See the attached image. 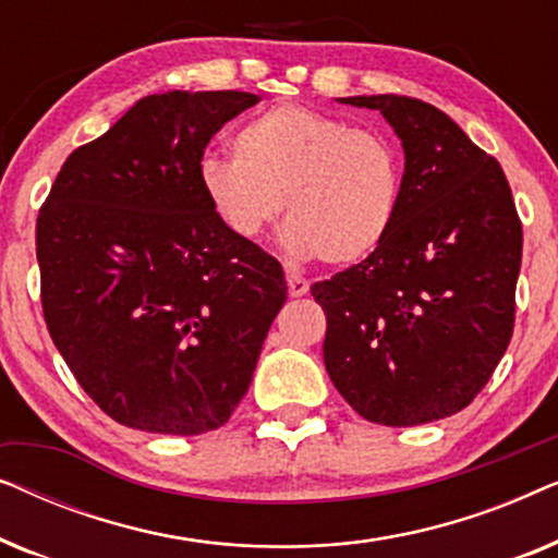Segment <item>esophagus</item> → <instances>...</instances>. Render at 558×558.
Returning a JSON list of instances; mask_svg holds the SVG:
<instances>
[{"mask_svg":"<svg viewBox=\"0 0 558 558\" xmlns=\"http://www.w3.org/2000/svg\"><path fill=\"white\" fill-rule=\"evenodd\" d=\"M287 287H289V296H304L310 292V281L296 277V274H287Z\"/></svg>","mask_w":558,"mask_h":558,"instance_id":"1","label":"esophagus"}]
</instances>
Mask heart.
Masks as SVG:
<instances>
[{
    "mask_svg": "<svg viewBox=\"0 0 558 558\" xmlns=\"http://www.w3.org/2000/svg\"><path fill=\"white\" fill-rule=\"evenodd\" d=\"M231 151L233 159H203L197 180L233 239H258L284 210L289 254L353 266L391 233L401 157L376 129H350L307 106H274L235 129Z\"/></svg>",
    "mask_w": 558,
    "mask_h": 558,
    "instance_id": "heart-1",
    "label": "heart"
}]
</instances>
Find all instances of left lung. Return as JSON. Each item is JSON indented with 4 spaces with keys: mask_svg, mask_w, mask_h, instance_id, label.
Instances as JSON below:
<instances>
[{
    "mask_svg": "<svg viewBox=\"0 0 558 558\" xmlns=\"http://www.w3.org/2000/svg\"><path fill=\"white\" fill-rule=\"evenodd\" d=\"M338 101L384 113L407 165L376 254L312 284L327 317L325 368L373 424L437 422L472 403L506 353L521 218L498 159L445 111L393 94Z\"/></svg>",
    "mask_w": 558,
    "mask_h": 558,
    "instance_id": "1",
    "label": "left lung"
}]
</instances>
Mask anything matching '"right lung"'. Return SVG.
Listing matches in <instances>:
<instances>
[{
    "label": "right lung",
    "mask_w": 558,
    "mask_h": 558,
    "mask_svg": "<svg viewBox=\"0 0 558 558\" xmlns=\"http://www.w3.org/2000/svg\"><path fill=\"white\" fill-rule=\"evenodd\" d=\"M243 90L136 101L60 167L37 216L50 338L90 399L132 429L195 437L246 396L287 302L281 264L220 226L197 170Z\"/></svg>",
    "instance_id": "right-lung-1"
}]
</instances>
